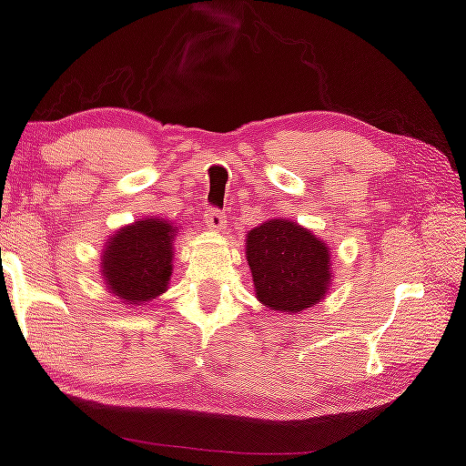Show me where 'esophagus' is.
I'll use <instances>...</instances> for the list:
<instances>
[{"mask_svg":"<svg viewBox=\"0 0 466 466\" xmlns=\"http://www.w3.org/2000/svg\"><path fill=\"white\" fill-rule=\"evenodd\" d=\"M204 222H206L208 228H211V230H224L226 214L218 208H208L206 214H204Z\"/></svg>","mask_w":466,"mask_h":466,"instance_id":"34e87169","label":"esophagus"}]
</instances>
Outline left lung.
Instances as JSON below:
<instances>
[{
    "instance_id": "left-lung-1",
    "label": "left lung",
    "mask_w": 466,
    "mask_h": 466,
    "mask_svg": "<svg viewBox=\"0 0 466 466\" xmlns=\"http://www.w3.org/2000/svg\"><path fill=\"white\" fill-rule=\"evenodd\" d=\"M247 257L257 298L275 311L316 306L329 287L326 244L289 219H270L248 232Z\"/></svg>"
}]
</instances>
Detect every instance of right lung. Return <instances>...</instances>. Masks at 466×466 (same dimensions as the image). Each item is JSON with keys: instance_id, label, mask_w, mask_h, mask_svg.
Instances as JSON below:
<instances>
[{"instance_id": "obj_1", "label": "right lung", "mask_w": 466, "mask_h": 466, "mask_svg": "<svg viewBox=\"0 0 466 466\" xmlns=\"http://www.w3.org/2000/svg\"><path fill=\"white\" fill-rule=\"evenodd\" d=\"M173 228L160 219H140L122 228L104 255L106 283L128 303L148 301L167 289L173 260Z\"/></svg>"}]
</instances>
